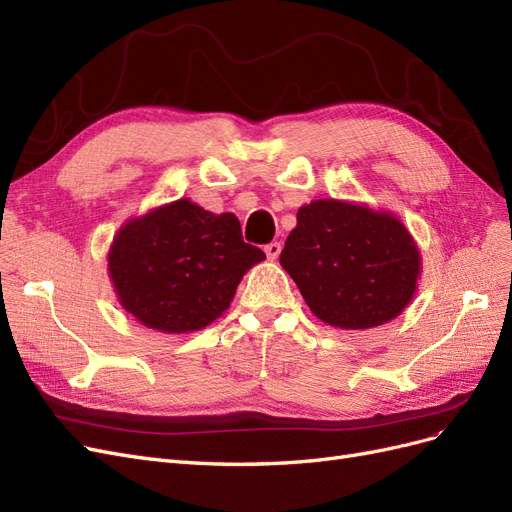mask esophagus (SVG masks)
<instances>
[{"instance_id": "34e87169", "label": "esophagus", "mask_w": 512, "mask_h": 512, "mask_svg": "<svg viewBox=\"0 0 512 512\" xmlns=\"http://www.w3.org/2000/svg\"><path fill=\"white\" fill-rule=\"evenodd\" d=\"M265 254H267L269 260H277V256L282 254V243H277V241L269 243V245L265 247Z\"/></svg>"}]
</instances>
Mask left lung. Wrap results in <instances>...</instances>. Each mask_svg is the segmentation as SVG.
I'll use <instances>...</instances> for the list:
<instances>
[{
	"label": "left lung",
	"mask_w": 512,
	"mask_h": 512,
	"mask_svg": "<svg viewBox=\"0 0 512 512\" xmlns=\"http://www.w3.org/2000/svg\"><path fill=\"white\" fill-rule=\"evenodd\" d=\"M280 262L312 314L344 331L397 318L423 269L421 250L395 213L339 198L299 207Z\"/></svg>",
	"instance_id": "left-lung-1"
}]
</instances>
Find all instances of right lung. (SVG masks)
<instances>
[{
	"label": "right lung",
	"instance_id": "obj_1",
	"mask_svg": "<svg viewBox=\"0 0 512 512\" xmlns=\"http://www.w3.org/2000/svg\"><path fill=\"white\" fill-rule=\"evenodd\" d=\"M106 260L117 301L136 322L185 335L226 312L265 252L243 241L235 213L177 198L123 222Z\"/></svg>",
	"mask_w": 512,
	"mask_h": 512
}]
</instances>
